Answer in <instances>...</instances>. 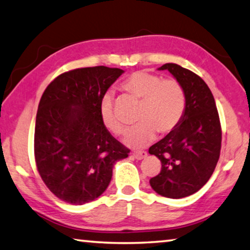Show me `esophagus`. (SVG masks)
I'll return each instance as SVG.
<instances>
[{
    "mask_svg": "<svg viewBox=\"0 0 250 250\" xmlns=\"http://www.w3.org/2000/svg\"><path fill=\"white\" fill-rule=\"evenodd\" d=\"M132 156H133V158H136V159H144V158H146L147 157V152L146 151H144V150H141V151H133L132 152Z\"/></svg>",
    "mask_w": 250,
    "mask_h": 250,
    "instance_id": "34e87169",
    "label": "esophagus"
}]
</instances>
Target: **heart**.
I'll return each instance as SVG.
<instances>
[{
    "mask_svg": "<svg viewBox=\"0 0 250 250\" xmlns=\"http://www.w3.org/2000/svg\"><path fill=\"white\" fill-rule=\"evenodd\" d=\"M125 92L141 100L137 121L139 125L126 132L125 143L144 147L155 139L156 131L166 135L180 124L185 110L183 86L175 78H163L148 70H138L122 83ZM102 124L114 135H121L125 126L114 112L113 94L107 92L100 103Z\"/></svg>",
    "mask_w": 250,
    "mask_h": 250,
    "instance_id": "heart-1",
    "label": "heart"
}]
</instances>
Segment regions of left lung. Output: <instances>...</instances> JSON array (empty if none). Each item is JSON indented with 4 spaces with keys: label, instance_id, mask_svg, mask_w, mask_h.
<instances>
[{
    "label": "left lung",
    "instance_id": "obj_1",
    "mask_svg": "<svg viewBox=\"0 0 250 250\" xmlns=\"http://www.w3.org/2000/svg\"><path fill=\"white\" fill-rule=\"evenodd\" d=\"M168 70L183 86L185 110L180 124L149 148L162 163L161 173L149 183L159 195L181 199L194 194L213 174L220 157L221 125L213 95L202 78L177 64Z\"/></svg>",
    "mask_w": 250,
    "mask_h": 250
}]
</instances>
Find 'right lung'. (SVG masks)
Listing matches in <instances>:
<instances>
[{
    "mask_svg": "<svg viewBox=\"0 0 250 250\" xmlns=\"http://www.w3.org/2000/svg\"><path fill=\"white\" fill-rule=\"evenodd\" d=\"M124 70L105 66L62 73L44 89L35 128L37 169L64 202H91L105 191L114 164L130 150L102 124L100 103Z\"/></svg>",
    "mask_w": 250,
    "mask_h": 250,
    "instance_id": "1",
    "label": "right lung"
}]
</instances>
